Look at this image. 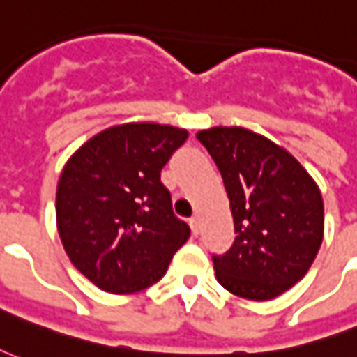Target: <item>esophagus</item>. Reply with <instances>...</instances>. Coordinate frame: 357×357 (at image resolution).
Wrapping results in <instances>:
<instances>
[{
  "label": "esophagus",
  "mask_w": 357,
  "mask_h": 357,
  "mask_svg": "<svg viewBox=\"0 0 357 357\" xmlns=\"http://www.w3.org/2000/svg\"><path fill=\"white\" fill-rule=\"evenodd\" d=\"M189 225H191L192 234H195V236H199V234H200V219L195 215V218L189 219Z\"/></svg>",
  "instance_id": "34e87169"
}]
</instances>
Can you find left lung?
Here are the masks:
<instances>
[{"instance_id": "obj_1", "label": "left lung", "mask_w": 357, "mask_h": 357, "mask_svg": "<svg viewBox=\"0 0 357 357\" xmlns=\"http://www.w3.org/2000/svg\"><path fill=\"white\" fill-rule=\"evenodd\" d=\"M197 138L215 160L234 221V242L213 255L215 278L242 299L268 301L299 282L324 240L318 183L291 153L242 126Z\"/></svg>"}]
</instances>
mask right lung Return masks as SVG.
Returning a JSON list of instances; mask_svg holds the SVG:
<instances>
[{"instance_id": "1", "label": "right lung", "mask_w": 357, "mask_h": 357, "mask_svg": "<svg viewBox=\"0 0 357 357\" xmlns=\"http://www.w3.org/2000/svg\"><path fill=\"white\" fill-rule=\"evenodd\" d=\"M185 128L125 123L98 132L73 153L56 187V227L68 257L115 295L157 284L189 227L172 212L160 170Z\"/></svg>"}]
</instances>
